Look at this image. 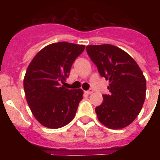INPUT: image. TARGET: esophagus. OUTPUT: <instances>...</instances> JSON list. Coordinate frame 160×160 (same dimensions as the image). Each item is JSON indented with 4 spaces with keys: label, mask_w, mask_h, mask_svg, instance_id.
Wrapping results in <instances>:
<instances>
[{
    "label": "esophagus",
    "mask_w": 160,
    "mask_h": 160,
    "mask_svg": "<svg viewBox=\"0 0 160 160\" xmlns=\"http://www.w3.org/2000/svg\"><path fill=\"white\" fill-rule=\"evenodd\" d=\"M93 92H94V90H93L92 89H90V90H87V91H86V94H91Z\"/></svg>",
    "instance_id": "1"
}]
</instances>
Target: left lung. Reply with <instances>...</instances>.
Returning a JSON list of instances; mask_svg holds the SVG:
<instances>
[{"mask_svg":"<svg viewBox=\"0 0 160 160\" xmlns=\"http://www.w3.org/2000/svg\"><path fill=\"white\" fill-rule=\"evenodd\" d=\"M87 51L111 94L95 108L98 119L110 129L129 126L140 113L146 98V78L133 58L110 44L87 46Z\"/></svg>","mask_w":160,"mask_h":160,"instance_id":"8db88e82","label":"left lung"}]
</instances>
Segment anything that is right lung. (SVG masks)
I'll return each mask as SVG.
<instances>
[{"label":"right lung","mask_w":160,"mask_h":160,"mask_svg":"<svg viewBox=\"0 0 160 160\" xmlns=\"http://www.w3.org/2000/svg\"><path fill=\"white\" fill-rule=\"evenodd\" d=\"M84 49V45L52 43L41 49L29 63L24 90L31 112L44 127L61 128L75 116L83 90H69L61 82L66 81L73 62Z\"/></svg>","instance_id":"add662e5"}]
</instances>
